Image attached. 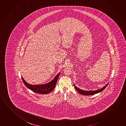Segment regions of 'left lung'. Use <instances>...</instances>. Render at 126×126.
<instances>
[{
	"instance_id": "left-lung-1",
	"label": "left lung",
	"mask_w": 126,
	"mask_h": 126,
	"mask_svg": "<svg viewBox=\"0 0 126 126\" xmlns=\"http://www.w3.org/2000/svg\"><path fill=\"white\" fill-rule=\"evenodd\" d=\"M108 84L109 83H108L106 85H105L104 87H103L100 89H98L97 90H95V91H84L81 89H80L79 88L76 87L75 84H74V85L75 89H76V90H77L78 92V93H80L81 95H94V94L99 93L103 91L106 88L107 85H108Z\"/></svg>"
}]
</instances>
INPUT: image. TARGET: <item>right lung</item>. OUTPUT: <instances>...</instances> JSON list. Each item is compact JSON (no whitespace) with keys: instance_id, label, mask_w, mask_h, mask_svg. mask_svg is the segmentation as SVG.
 I'll list each match as a JSON object with an SVG mask.
<instances>
[{"instance_id":"1","label":"right lung","mask_w":126,"mask_h":126,"mask_svg":"<svg viewBox=\"0 0 126 126\" xmlns=\"http://www.w3.org/2000/svg\"><path fill=\"white\" fill-rule=\"evenodd\" d=\"M60 73H59L52 81H51L48 83L42 85H33L30 84L24 80L22 76H21V78L23 83L26 86L28 89H31L35 93L41 94H47L50 93V92H52L54 89V88L55 87L56 82L60 75Z\"/></svg>"}]
</instances>
